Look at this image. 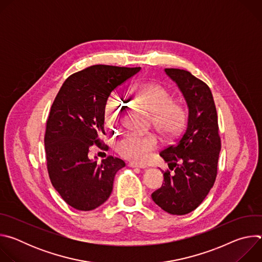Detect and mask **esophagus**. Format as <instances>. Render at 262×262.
<instances>
[{
  "instance_id": "1",
  "label": "esophagus",
  "mask_w": 262,
  "mask_h": 262,
  "mask_svg": "<svg viewBox=\"0 0 262 262\" xmlns=\"http://www.w3.org/2000/svg\"><path fill=\"white\" fill-rule=\"evenodd\" d=\"M128 166L132 167V168H139V169H145L146 168V166L140 165V164H137V163H129Z\"/></svg>"
}]
</instances>
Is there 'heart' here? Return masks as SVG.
Wrapping results in <instances>:
<instances>
[{
    "instance_id": "1",
    "label": "heart",
    "mask_w": 262,
    "mask_h": 262,
    "mask_svg": "<svg viewBox=\"0 0 262 262\" xmlns=\"http://www.w3.org/2000/svg\"><path fill=\"white\" fill-rule=\"evenodd\" d=\"M130 101L150 114L154 128L164 139H174L184 126V108L174 103L171 94L159 84L148 82L136 86L132 91ZM123 110L124 104L117 94H112L107 98L103 116L111 128H117ZM158 145V139L154 135H126L116 142V150L127 160L143 162L156 150Z\"/></svg>"
}]
</instances>
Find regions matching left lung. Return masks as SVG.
Here are the masks:
<instances>
[{"label":"left lung","instance_id":"8db88e82","mask_svg":"<svg viewBox=\"0 0 262 262\" xmlns=\"http://www.w3.org/2000/svg\"><path fill=\"white\" fill-rule=\"evenodd\" d=\"M167 76L181 91L189 114L186 126L175 145L161 151L170 171L152 200L163 210L182 215L196 209L215 181L221 150L217 115L209 87L183 69L166 68Z\"/></svg>","mask_w":262,"mask_h":262}]
</instances>
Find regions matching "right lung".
Instances as JSON below:
<instances>
[{"mask_svg":"<svg viewBox=\"0 0 262 262\" xmlns=\"http://www.w3.org/2000/svg\"><path fill=\"white\" fill-rule=\"evenodd\" d=\"M141 67L93 65L71 74L59 90L47 121L46 158L51 182L71 207L88 211L104 203L113 190L114 177L125 163L108 156L89 159V148L103 150V111L112 91Z\"/></svg>","mask_w":262,"mask_h":262,"instance_id":"1","label":"right lung"}]
</instances>
